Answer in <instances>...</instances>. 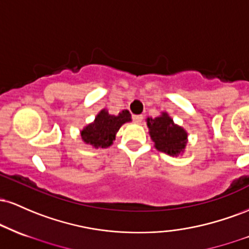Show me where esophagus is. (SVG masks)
Returning a JSON list of instances; mask_svg holds the SVG:
<instances>
[{
	"instance_id": "obj_1",
	"label": "esophagus",
	"mask_w": 249,
	"mask_h": 249,
	"mask_svg": "<svg viewBox=\"0 0 249 249\" xmlns=\"http://www.w3.org/2000/svg\"><path fill=\"white\" fill-rule=\"evenodd\" d=\"M142 118H144V117H142V115H134V116L132 117L133 122L136 123V124H142Z\"/></svg>"
}]
</instances>
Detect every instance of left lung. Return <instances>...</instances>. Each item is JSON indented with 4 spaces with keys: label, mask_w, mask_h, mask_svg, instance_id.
<instances>
[{
    "label": "left lung",
    "mask_w": 249,
    "mask_h": 249,
    "mask_svg": "<svg viewBox=\"0 0 249 249\" xmlns=\"http://www.w3.org/2000/svg\"><path fill=\"white\" fill-rule=\"evenodd\" d=\"M147 127L154 142V147L160 152L172 157L184 152L187 142V132L179 125L174 124L173 119L162 112L156 118H147Z\"/></svg>",
    "instance_id": "obj_1"
}]
</instances>
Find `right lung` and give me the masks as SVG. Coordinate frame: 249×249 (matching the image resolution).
Masks as SVG:
<instances>
[{"label": "right lung", "instance_id": "obj_1", "mask_svg": "<svg viewBox=\"0 0 249 249\" xmlns=\"http://www.w3.org/2000/svg\"><path fill=\"white\" fill-rule=\"evenodd\" d=\"M127 122H131V115L127 110H123L115 116L103 108L96 116L95 121L81 131L82 141L95 148L111 146L116 139V133L122 125Z\"/></svg>", "mask_w": 249, "mask_h": 249}]
</instances>
